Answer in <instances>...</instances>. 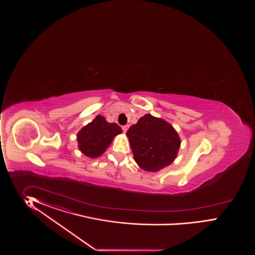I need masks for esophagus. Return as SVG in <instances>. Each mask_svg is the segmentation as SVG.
<instances>
[{
  "label": "esophagus",
  "mask_w": 255,
  "mask_h": 255,
  "mask_svg": "<svg viewBox=\"0 0 255 255\" xmlns=\"http://www.w3.org/2000/svg\"><path fill=\"white\" fill-rule=\"evenodd\" d=\"M122 128H123V131H124V132H126L127 130H128V128H129V126H128V125H124Z\"/></svg>",
  "instance_id": "obj_1"
}]
</instances>
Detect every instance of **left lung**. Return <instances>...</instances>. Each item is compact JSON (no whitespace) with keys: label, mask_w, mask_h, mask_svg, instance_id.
<instances>
[{"label":"left lung","mask_w":255,"mask_h":255,"mask_svg":"<svg viewBox=\"0 0 255 255\" xmlns=\"http://www.w3.org/2000/svg\"><path fill=\"white\" fill-rule=\"evenodd\" d=\"M133 159L141 169L158 172L170 165L178 156L180 138L166 121L150 114L141 117L126 132Z\"/></svg>","instance_id":"left-lung-1"}]
</instances>
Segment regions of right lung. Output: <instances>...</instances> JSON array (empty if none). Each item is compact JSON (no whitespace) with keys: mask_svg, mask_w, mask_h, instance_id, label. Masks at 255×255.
Masks as SVG:
<instances>
[{"mask_svg":"<svg viewBox=\"0 0 255 255\" xmlns=\"http://www.w3.org/2000/svg\"><path fill=\"white\" fill-rule=\"evenodd\" d=\"M122 132L118 124H109L105 117L98 115L77 132L78 148L90 158H98L107 150L114 137Z\"/></svg>","mask_w":255,"mask_h":255,"instance_id":"add662e5","label":"right lung"}]
</instances>
